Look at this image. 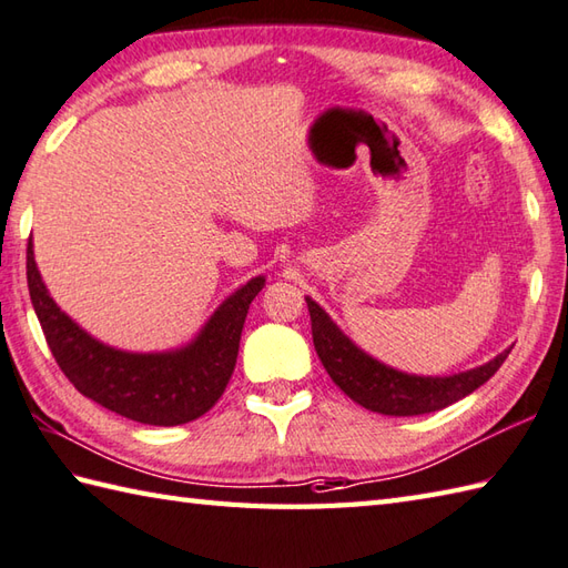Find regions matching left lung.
Segmentation results:
<instances>
[{
	"mask_svg": "<svg viewBox=\"0 0 568 568\" xmlns=\"http://www.w3.org/2000/svg\"><path fill=\"white\" fill-rule=\"evenodd\" d=\"M306 306L311 314V333H314L316 353L331 379L361 407L387 416L429 414L468 397L470 392H476L500 369L505 357L513 351L507 348L493 357L490 363L458 375H407L357 348L314 298L306 296Z\"/></svg>",
	"mask_w": 568,
	"mask_h": 568,
	"instance_id": "obj_1",
	"label": "left lung"
}]
</instances>
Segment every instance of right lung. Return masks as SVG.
I'll return each mask as SVG.
<instances>
[{
	"label": "right lung",
	"mask_w": 568,
	"mask_h": 568,
	"mask_svg": "<svg viewBox=\"0 0 568 568\" xmlns=\"http://www.w3.org/2000/svg\"><path fill=\"white\" fill-rule=\"evenodd\" d=\"M27 282L45 343L80 395L139 424L176 426L199 419L225 392L237 363L242 326L264 276L240 286L189 345L169 353L114 351L88 335L55 306L41 282L31 240Z\"/></svg>",
	"instance_id": "add662e5"
}]
</instances>
